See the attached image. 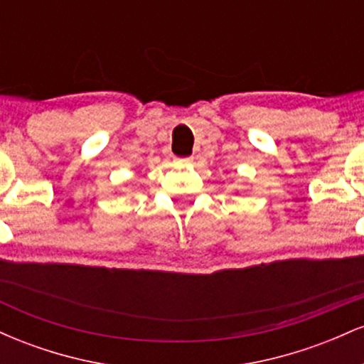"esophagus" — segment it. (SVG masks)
<instances>
[{"label": "esophagus", "mask_w": 364, "mask_h": 364, "mask_svg": "<svg viewBox=\"0 0 364 364\" xmlns=\"http://www.w3.org/2000/svg\"><path fill=\"white\" fill-rule=\"evenodd\" d=\"M174 164L190 166V164H193V157H174Z\"/></svg>", "instance_id": "34e87169"}]
</instances>
